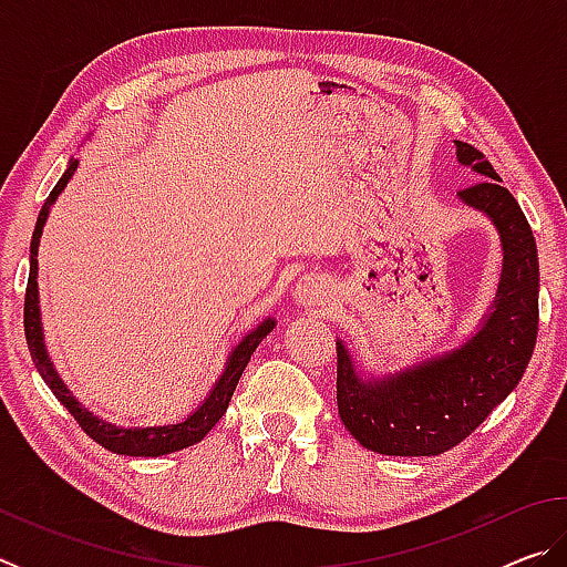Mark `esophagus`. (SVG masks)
I'll return each instance as SVG.
<instances>
[{
    "label": "esophagus",
    "mask_w": 567,
    "mask_h": 567,
    "mask_svg": "<svg viewBox=\"0 0 567 567\" xmlns=\"http://www.w3.org/2000/svg\"><path fill=\"white\" fill-rule=\"evenodd\" d=\"M295 302L302 307H320L330 300L332 287L322 275H305L295 285Z\"/></svg>",
    "instance_id": "obj_1"
}]
</instances>
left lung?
<instances>
[{
	"label": "left lung",
	"instance_id": "left-lung-1",
	"mask_svg": "<svg viewBox=\"0 0 567 567\" xmlns=\"http://www.w3.org/2000/svg\"><path fill=\"white\" fill-rule=\"evenodd\" d=\"M457 162L485 177L460 189V203L483 213L503 245L495 300L470 338L435 358L388 375L362 372L338 340V410L362 447L380 455L433 457L455 447L517 388L537 338V247L520 205L467 142Z\"/></svg>",
	"mask_w": 567,
	"mask_h": 567
}]
</instances>
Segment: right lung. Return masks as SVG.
Wrapping results in <instances>:
<instances>
[{
	"mask_svg": "<svg viewBox=\"0 0 567 567\" xmlns=\"http://www.w3.org/2000/svg\"><path fill=\"white\" fill-rule=\"evenodd\" d=\"M76 165L80 159H70L66 165L64 175L56 182L54 189L47 197V203L40 209V217H37V227L32 235V245H30V280H27V295H24V334H27V348H30V354L34 360V368L40 370L42 380L47 382V388L54 392V398L62 402V405L72 412V417L80 422V427L87 433L94 443H100L102 447L112 450L117 455H130V457H159V455H169L177 453V450H185L189 445L199 443L205 440V435L217 425V420L225 415L229 400H233V392L237 388L239 378L247 368L249 358L257 350L267 334L272 332L275 320L267 318L252 332H247L243 340H239L233 352L227 354L225 370L223 375L217 378V382L209 390V395L203 400L195 412L175 422V425H155V427H120L112 425V422L102 420L94 415L92 410H87L76 400L66 385L62 382V378L56 375L54 364L50 360V352H47L44 344V332H42V315H40V285H37V252H40V237L47 217H50V209L54 205V199L62 195V189L66 187V182L72 179Z\"/></svg>",
	"mask_w": 567,
	"mask_h": 567,
	"instance_id": "1",
	"label": "right lung"
}]
</instances>
